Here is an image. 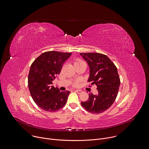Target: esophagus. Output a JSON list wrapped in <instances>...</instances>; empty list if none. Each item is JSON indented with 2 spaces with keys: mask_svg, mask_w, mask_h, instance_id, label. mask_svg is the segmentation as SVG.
<instances>
[{
  "mask_svg": "<svg viewBox=\"0 0 149 149\" xmlns=\"http://www.w3.org/2000/svg\"><path fill=\"white\" fill-rule=\"evenodd\" d=\"M75 91H76V93H77L78 94H81V93L83 92V91L81 90H76Z\"/></svg>",
  "mask_w": 149,
  "mask_h": 149,
  "instance_id": "obj_1",
  "label": "esophagus"
}]
</instances>
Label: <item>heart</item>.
<instances>
[{"instance_id":"b5f03b06","label":"heart","mask_w":149,"mask_h":149,"mask_svg":"<svg viewBox=\"0 0 149 149\" xmlns=\"http://www.w3.org/2000/svg\"><path fill=\"white\" fill-rule=\"evenodd\" d=\"M82 62H83L82 61H81V60H80V59H76V60L75 61V62H74V65H76V64H79V63H82ZM76 84H77L76 83L74 84V85H76Z\"/></svg>"}]
</instances>
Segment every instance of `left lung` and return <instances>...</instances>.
Wrapping results in <instances>:
<instances>
[{
	"instance_id": "1",
	"label": "left lung",
	"mask_w": 149,
	"mask_h": 149,
	"mask_svg": "<svg viewBox=\"0 0 149 149\" xmlns=\"http://www.w3.org/2000/svg\"><path fill=\"white\" fill-rule=\"evenodd\" d=\"M90 68L88 81L97 86L98 94H89L87 101L81 102L82 107L93 113L108 109L114 102L120 86L117 68L105 55L100 53H80Z\"/></svg>"
}]
</instances>
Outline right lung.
Wrapping results in <instances>:
<instances>
[{
    "mask_svg": "<svg viewBox=\"0 0 149 149\" xmlns=\"http://www.w3.org/2000/svg\"><path fill=\"white\" fill-rule=\"evenodd\" d=\"M71 55L58 51L45 52L31 65L28 77L29 90L36 104L45 111H56L66 103L70 92L60 91L52 84L61 73L63 63Z\"/></svg>",
    "mask_w": 149,
    "mask_h": 149,
    "instance_id": "add662e5",
    "label": "right lung"
}]
</instances>
